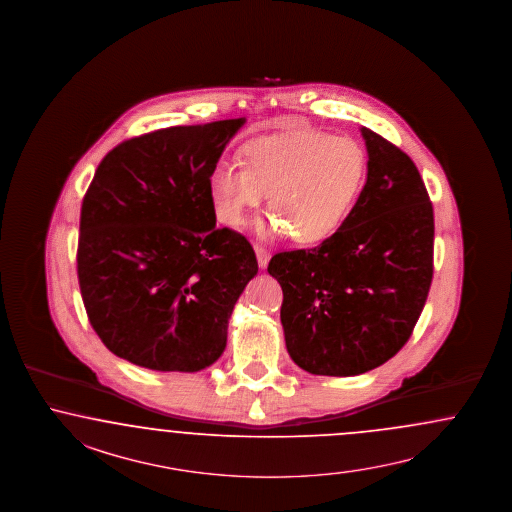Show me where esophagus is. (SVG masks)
<instances>
[{"instance_id":"obj_1","label":"esophagus","mask_w":512,"mask_h":512,"mask_svg":"<svg viewBox=\"0 0 512 512\" xmlns=\"http://www.w3.org/2000/svg\"><path fill=\"white\" fill-rule=\"evenodd\" d=\"M254 252H256V258H258V265L265 269L267 264H269V252H267V248L260 247V245H254Z\"/></svg>"}]
</instances>
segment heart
Returning <instances> with one entry per match:
<instances>
[{"mask_svg":"<svg viewBox=\"0 0 512 512\" xmlns=\"http://www.w3.org/2000/svg\"><path fill=\"white\" fill-rule=\"evenodd\" d=\"M243 165L222 162L209 177L218 220L243 226L265 196L275 216L265 231L320 243L339 230L367 181V154L350 137L316 130L262 135L241 149Z\"/></svg>","mask_w":512,"mask_h":512,"instance_id":"obj_1","label":"heart"}]
</instances>
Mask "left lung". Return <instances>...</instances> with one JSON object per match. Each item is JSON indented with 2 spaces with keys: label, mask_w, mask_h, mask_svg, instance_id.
<instances>
[{
  "label": "left lung",
  "mask_w": 512,
  "mask_h": 512,
  "mask_svg": "<svg viewBox=\"0 0 512 512\" xmlns=\"http://www.w3.org/2000/svg\"><path fill=\"white\" fill-rule=\"evenodd\" d=\"M367 181L345 224L318 247L279 252L288 354L313 375L352 377L403 348L433 277V207L413 160L362 128Z\"/></svg>",
  "instance_id": "left-lung-1"
}]
</instances>
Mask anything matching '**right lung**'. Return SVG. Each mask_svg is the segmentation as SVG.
I'll return each instance as SVG.
<instances>
[{"instance_id": "add662e5", "label": "right lung", "mask_w": 512, "mask_h": 512, "mask_svg": "<svg viewBox=\"0 0 512 512\" xmlns=\"http://www.w3.org/2000/svg\"><path fill=\"white\" fill-rule=\"evenodd\" d=\"M243 124L145 133L98 165L81 209L77 273L88 320L118 358L196 373L224 352L258 262L241 233L216 228L209 177Z\"/></svg>"}]
</instances>
